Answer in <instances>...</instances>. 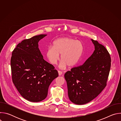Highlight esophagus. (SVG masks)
Wrapping results in <instances>:
<instances>
[{"mask_svg": "<svg viewBox=\"0 0 121 121\" xmlns=\"http://www.w3.org/2000/svg\"><path fill=\"white\" fill-rule=\"evenodd\" d=\"M58 75H59V76H61V75L63 74L62 72L61 71H58Z\"/></svg>", "mask_w": 121, "mask_h": 121, "instance_id": "1", "label": "esophagus"}]
</instances>
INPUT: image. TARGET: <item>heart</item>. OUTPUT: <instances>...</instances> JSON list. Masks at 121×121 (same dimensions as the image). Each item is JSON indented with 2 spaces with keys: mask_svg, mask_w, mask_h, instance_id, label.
<instances>
[{
  "mask_svg": "<svg viewBox=\"0 0 121 121\" xmlns=\"http://www.w3.org/2000/svg\"><path fill=\"white\" fill-rule=\"evenodd\" d=\"M83 49V44L80 41L68 37L60 38L54 41L53 46H50L47 48L46 56L51 64L55 65L61 54L60 67L64 68L67 65L73 67L78 62Z\"/></svg>",
  "mask_w": 121,
  "mask_h": 121,
  "instance_id": "obj_1",
  "label": "heart"
}]
</instances>
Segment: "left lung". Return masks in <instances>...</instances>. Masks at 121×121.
<instances>
[{"label":"left lung","instance_id":"1","mask_svg":"<svg viewBox=\"0 0 121 121\" xmlns=\"http://www.w3.org/2000/svg\"><path fill=\"white\" fill-rule=\"evenodd\" d=\"M95 46L92 55L81 65L74 67L65 74L70 100L82 105L97 97L107 85L111 65L108 51L97 41L91 39Z\"/></svg>","mask_w":121,"mask_h":121}]
</instances>
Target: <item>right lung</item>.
<instances>
[{"instance_id": "right-lung-1", "label": "right lung", "mask_w": 121, "mask_h": 121, "mask_svg": "<svg viewBox=\"0 0 121 121\" xmlns=\"http://www.w3.org/2000/svg\"><path fill=\"white\" fill-rule=\"evenodd\" d=\"M46 35L41 34L23 40L12 53L13 83L20 94L31 102L44 99L50 84L58 76L55 67L43 59L38 48L39 41Z\"/></svg>"}]
</instances>
